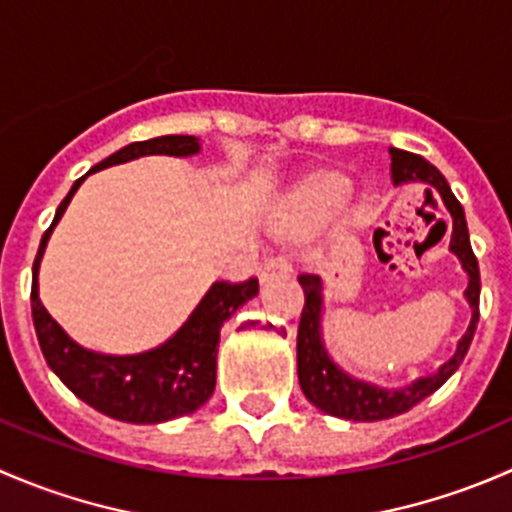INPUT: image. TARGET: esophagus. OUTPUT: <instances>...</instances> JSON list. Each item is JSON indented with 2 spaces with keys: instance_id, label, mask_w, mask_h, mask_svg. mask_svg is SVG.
Listing matches in <instances>:
<instances>
[{
  "instance_id": "esophagus-1",
  "label": "esophagus",
  "mask_w": 512,
  "mask_h": 512,
  "mask_svg": "<svg viewBox=\"0 0 512 512\" xmlns=\"http://www.w3.org/2000/svg\"><path fill=\"white\" fill-rule=\"evenodd\" d=\"M292 275V262L285 255H270L262 260L260 265V280L270 282L277 280V277H289Z\"/></svg>"
}]
</instances>
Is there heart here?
Masks as SVG:
<instances>
[{"label":"heart","mask_w":512,"mask_h":512,"mask_svg":"<svg viewBox=\"0 0 512 512\" xmlns=\"http://www.w3.org/2000/svg\"><path fill=\"white\" fill-rule=\"evenodd\" d=\"M349 193H352V185H349V180L344 178V175H314L312 180H307V183L294 193L287 210L289 223L299 227V230L322 225L324 220L332 218V215L347 203Z\"/></svg>","instance_id":"1"}]
</instances>
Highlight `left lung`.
Instances as JSON below:
<instances>
[{
    "instance_id": "left-lung-1",
    "label": "left lung",
    "mask_w": 512,
    "mask_h": 512,
    "mask_svg": "<svg viewBox=\"0 0 512 512\" xmlns=\"http://www.w3.org/2000/svg\"><path fill=\"white\" fill-rule=\"evenodd\" d=\"M391 153V180L394 185L401 183H426L436 190L443 198V205L448 208L453 218L451 232V252L461 260V267L468 275L466 299L471 304V324H468L466 334L458 342L456 354L436 371V374L421 376V379L411 381L409 386L401 389H384V386L369 384L349 376L347 371L339 369L334 359L329 356L327 347L322 339V307H324V287L317 275H299V285L304 289V307L302 317H299V332H297V374L299 386H302L304 396L309 404L317 406L319 411L337 418H347V421H384V418H394L406 414L421 404L426 396L441 389L461 361L466 359L468 347L473 342V334L478 327V304H480V272L478 260L473 255L471 237H468L466 213L463 205L458 203L456 195L448 188L446 178L436 165L428 163L426 158L416 156V153L399 151V148H389ZM431 188L426 193H431Z\"/></svg>"
}]
</instances>
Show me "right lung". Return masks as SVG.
I'll list each match as a JSON object with an SVG mask.
<instances>
[{
    "instance_id": "add662e5",
    "label": "right lung",
    "mask_w": 512,
    "mask_h": 512,
    "mask_svg": "<svg viewBox=\"0 0 512 512\" xmlns=\"http://www.w3.org/2000/svg\"><path fill=\"white\" fill-rule=\"evenodd\" d=\"M200 141L195 136H160L121 148L94 165L71 185L69 195L56 208L54 223L41 237L32 267V317L41 354L56 376L89 406L126 423H163L198 411L215 391L220 327L257 294L255 277L245 282H215L205 292L188 322L165 344L143 354H96L76 344L51 319L39 299V265L51 230L69 208L79 185L96 170L126 163L141 156H195Z\"/></svg>"
}]
</instances>
